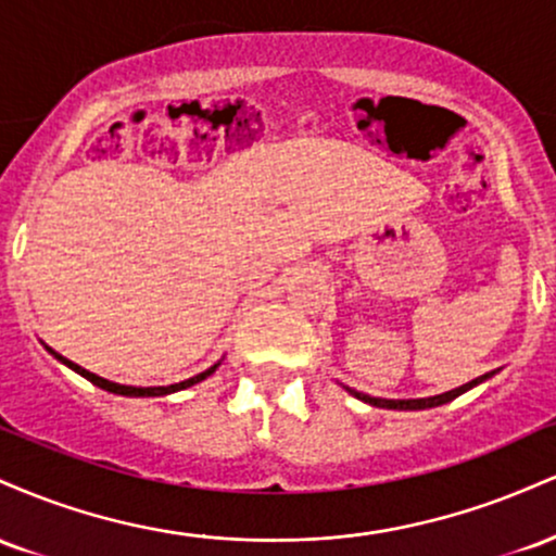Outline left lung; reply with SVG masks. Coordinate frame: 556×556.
I'll return each mask as SVG.
<instances>
[{
	"label": "left lung",
	"mask_w": 556,
	"mask_h": 556,
	"mask_svg": "<svg viewBox=\"0 0 556 556\" xmlns=\"http://www.w3.org/2000/svg\"><path fill=\"white\" fill-rule=\"evenodd\" d=\"M494 374L496 371L483 374V376H478V379L468 381V384H463V387H457V389H450V392H442V394H433V397H420V400H384V397H371V394L358 392V389H353V387H344V384L342 387L348 389V392L353 394V397H358L361 402H366V405L387 407V410H426V407H439V405H444V402H452L455 397H460V394L468 392V389L483 384V381L491 379V376H494Z\"/></svg>",
	"instance_id": "left-lung-1"
}]
</instances>
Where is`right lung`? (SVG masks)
<instances>
[{"instance_id":"add662e5","label":"right lung","mask_w":556,"mask_h":556,"mask_svg":"<svg viewBox=\"0 0 556 556\" xmlns=\"http://www.w3.org/2000/svg\"><path fill=\"white\" fill-rule=\"evenodd\" d=\"M41 344H43V342H41ZM43 348H47V353H49V355H54V358L60 361L62 366H67L70 371L80 374L83 379H88V381H91V384H96L99 389H106V392H112V394H123V397H164V394L180 392V389H188V387L198 384V381L208 379V376H212V374L216 371V368H219V363H222V361H219V363H214L212 368H206V371H201V374L190 376V379L180 381V384H169V387H127V384H117V381L101 379V376H96V374H91V371H86V368L78 366V363L67 361L65 355H60V353H56V350L49 348V344H43Z\"/></svg>"}]
</instances>
